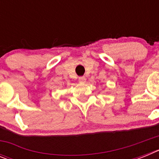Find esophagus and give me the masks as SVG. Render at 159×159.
Wrapping results in <instances>:
<instances>
[{
	"label": "esophagus",
	"instance_id": "1",
	"mask_svg": "<svg viewBox=\"0 0 159 159\" xmlns=\"http://www.w3.org/2000/svg\"><path fill=\"white\" fill-rule=\"evenodd\" d=\"M79 82L81 83V84H84V83L86 82V78L84 76L79 77Z\"/></svg>",
	"mask_w": 159,
	"mask_h": 159
}]
</instances>
